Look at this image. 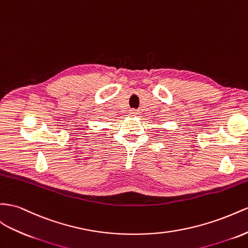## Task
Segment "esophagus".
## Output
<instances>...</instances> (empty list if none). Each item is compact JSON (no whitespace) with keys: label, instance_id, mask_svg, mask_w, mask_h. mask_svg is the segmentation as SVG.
<instances>
[{"label":"esophagus","instance_id":"34e87169","mask_svg":"<svg viewBox=\"0 0 248 248\" xmlns=\"http://www.w3.org/2000/svg\"><path fill=\"white\" fill-rule=\"evenodd\" d=\"M138 114H139V112H138L137 110H131V111H130V115H132V116L138 115Z\"/></svg>","mask_w":248,"mask_h":248}]
</instances>
